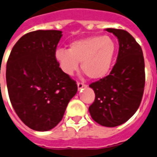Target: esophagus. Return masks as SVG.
I'll return each instance as SVG.
<instances>
[{
    "label": "esophagus",
    "instance_id": "34e87169",
    "mask_svg": "<svg viewBox=\"0 0 157 157\" xmlns=\"http://www.w3.org/2000/svg\"><path fill=\"white\" fill-rule=\"evenodd\" d=\"M77 85H78V90H81L82 88H84V87H86V84L82 83V82H78Z\"/></svg>",
    "mask_w": 157,
    "mask_h": 157
}]
</instances>
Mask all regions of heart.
Listing matches in <instances>:
<instances>
[{
    "label": "heart",
    "mask_w": 157,
    "mask_h": 157,
    "mask_svg": "<svg viewBox=\"0 0 157 157\" xmlns=\"http://www.w3.org/2000/svg\"><path fill=\"white\" fill-rule=\"evenodd\" d=\"M117 46L109 36H92L71 42L69 49H58L55 59L61 70L72 75L78 70L91 79H99L109 73L116 58Z\"/></svg>",
    "instance_id": "b5f03b06"
}]
</instances>
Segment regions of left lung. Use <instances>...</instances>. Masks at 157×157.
Instances as JSON below:
<instances>
[{
	"instance_id": "left-lung-1",
	"label": "left lung",
	"mask_w": 157,
	"mask_h": 157,
	"mask_svg": "<svg viewBox=\"0 0 157 157\" xmlns=\"http://www.w3.org/2000/svg\"><path fill=\"white\" fill-rule=\"evenodd\" d=\"M106 30L117 37L119 54L111 73L90 84L95 99L89 111L95 122L112 128L128 121L139 108L145 72L143 51L134 37L124 29Z\"/></svg>"
}]
</instances>
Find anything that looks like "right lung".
Returning <instances> with one entry per match:
<instances>
[{"mask_svg":"<svg viewBox=\"0 0 157 157\" xmlns=\"http://www.w3.org/2000/svg\"><path fill=\"white\" fill-rule=\"evenodd\" d=\"M62 36L59 30L26 33L14 45L7 61L12 106L26 126L38 132L58 125L78 90L76 82L61 70L54 57Z\"/></svg>","mask_w":157,"mask_h":157,"instance_id":"add662e5","label":"right lung"}]
</instances>
